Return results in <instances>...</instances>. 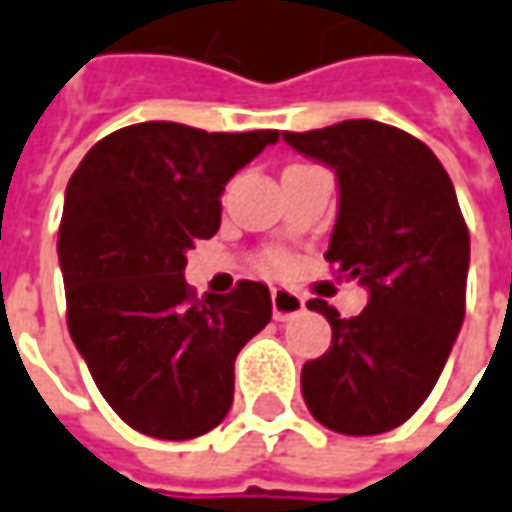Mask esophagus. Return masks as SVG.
Masks as SVG:
<instances>
[{
  "instance_id": "1",
  "label": "esophagus",
  "mask_w": 512,
  "mask_h": 512,
  "mask_svg": "<svg viewBox=\"0 0 512 512\" xmlns=\"http://www.w3.org/2000/svg\"><path fill=\"white\" fill-rule=\"evenodd\" d=\"M270 301H273L276 321H287V318H293V315L304 310V298L293 293V290H287V287H273L270 290Z\"/></svg>"
}]
</instances>
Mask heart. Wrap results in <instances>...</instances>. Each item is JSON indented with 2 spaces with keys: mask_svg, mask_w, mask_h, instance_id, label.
Segmentation results:
<instances>
[{
  "mask_svg": "<svg viewBox=\"0 0 512 512\" xmlns=\"http://www.w3.org/2000/svg\"><path fill=\"white\" fill-rule=\"evenodd\" d=\"M270 264H273V267H287V256L276 253V256H270Z\"/></svg>",
  "mask_w": 512,
  "mask_h": 512,
  "instance_id": "heart-1",
  "label": "heart"
}]
</instances>
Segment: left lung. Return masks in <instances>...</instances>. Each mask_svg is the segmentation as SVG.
Instances as JSON below:
<instances>
[{
    "label": "left lung",
    "instance_id": "obj_1",
    "mask_svg": "<svg viewBox=\"0 0 512 512\" xmlns=\"http://www.w3.org/2000/svg\"><path fill=\"white\" fill-rule=\"evenodd\" d=\"M335 168L341 200L324 259L369 290L355 318L312 298L332 344L301 369L310 414L329 431L369 437L403 425L437 386L462 318L471 236L456 191L423 140L377 120L284 132Z\"/></svg>",
    "mask_w": 512,
    "mask_h": 512
}]
</instances>
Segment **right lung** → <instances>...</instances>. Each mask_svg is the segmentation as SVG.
I'll list each match as a JSON object with an SVG mask.
<instances>
[{"instance_id": "add662e5", "label": "right lung", "mask_w": 512, "mask_h": 512, "mask_svg": "<svg viewBox=\"0 0 512 512\" xmlns=\"http://www.w3.org/2000/svg\"><path fill=\"white\" fill-rule=\"evenodd\" d=\"M276 140L149 120L98 140L67 183V327L98 392L140 434L194 440L231 411L233 360L267 327L270 290L239 281L197 298L185 253L219 231L225 183Z\"/></svg>"}]
</instances>
